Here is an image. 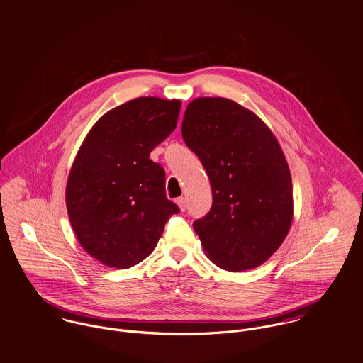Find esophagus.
<instances>
[{"label": "esophagus", "mask_w": 363, "mask_h": 363, "mask_svg": "<svg viewBox=\"0 0 363 363\" xmlns=\"http://www.w3.org/2000/svg\"><path fill=\"white\" fill-rule=\"evenodd\" d=\"M177 204H178V206H179V208L184 211V210H185V207H186V201H185V198H182V196H181V198H178V199H177Z\"/></svg>", "instance_id": "esophagus-1"}]
</instances>
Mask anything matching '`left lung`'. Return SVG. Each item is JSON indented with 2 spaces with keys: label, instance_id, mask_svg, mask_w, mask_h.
<instances>
[{
  "label": "left lung",
  "instance_id": "obj_1",
  "mask_svg": "<svg viewBox=\"0 0 363 363\" xmlns=\"http://www.w3.org/2000/svg\"><path fill=\"white\" fill-rule=\"evenodd\" d=\"M182 138L207 171L213 204L194 223L207 256L242 272L264 263L285 240L294 213L281 147L255 113L223 97L188 104Z\"/></svg>",
  "mask_w": 363,
  "mask_h": 363
}]
</instances>
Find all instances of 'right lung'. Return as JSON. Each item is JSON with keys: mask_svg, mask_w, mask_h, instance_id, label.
<instances>
[{"mask_svg": "<svg viewBox=\"0 0 363 363\" xmlns=\"http://www.w3.org/2000/svg\"><path fill=\"white\" fill-rule=\"evenodd\" d=\"M179 100L138 97L93 125L72 164L67 210L82 247L128 269L145 260L179 207L165 196V172L150 152L175 129Z\"/></svg>", "mask_w": 363, "mask_h": 363, "instance_id": "obj_1", "label": "right lung"}]
</instances>
